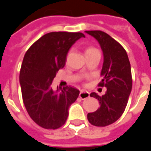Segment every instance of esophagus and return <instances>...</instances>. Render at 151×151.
I'll return each instance as SVG.
<instances>
[{
	"instance_id": "esophagus-1",
	"label": "esophagus",
	"mask_w": 151,
	"mask_h": 151,
	"mask_svg": "<svg viewBox=\"0 0 151 151\" xmlns=\"http://www.w3.org/2000/svg\"><path fill=\"white\" fill-rule=\"evenodd\" d=\"M79 97H80L82 100H85V99H87V98H89V93L87 92V91H81V93H80Z\"/></svg>"
}]
</instances>
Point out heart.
<instances>
[{"label": "heart", "instance_id": "heart-1", "mask_svg": "<svg viewBox=\"0 0 151 151\" xmlns=\"http://www.w3.org/2000/svg\"><path fill=\"white\" fill-rule=\"evenodd\" d=\"M96 50V49L93 48V47H88V48H87V49H86V50H85V53L91 52V51H93V50Z\"/></svg>", "mask_w": 151, "mask_h": 151}]
</instances>
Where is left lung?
Wrapping results in <instances>:
<instances>
[{"mask_svg":"<svg viewBox=\"0 0 151 151\" xmlns=\"http://www.w3.org/2000/svg\"><path fill=\"white\" fill-rule=\"evenodd\" d=\"M98 41L103 53L102 77L98 86L106 88V92L100 97L96 93H90L97 98L100 107L88 113L87 118L91 124L105 127L115 123L124 113L132 90V80L129 57L121 45L101 31H85Z\"/></svg>","mask_w":151,"mask_h":151,"instance_id":"8db88e82","label":"left lung"}]
</instances>
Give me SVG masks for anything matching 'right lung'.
I'll return each instance as SVG.
<instances>
[{
    "instance_id": "add662e5",
    "label": "right lung",
    "mask_w": 151,
    "mask_h": 151,
    "mask_svg": "<svg viewBox=\"0 0 151 151\" xmlns=\"http://www.w3.org/2000/svg\"><path fill=\"white\" fill-rule=\"evenodd\" d=\"M85 37L81 32L47 33L27 50L22 60L19 82L23 103L30 117L46 129H57L65 124L70 106L80 91L70 86L52 88V82L63 68L70 48Z\"/></svg>"
}]
</instances>
